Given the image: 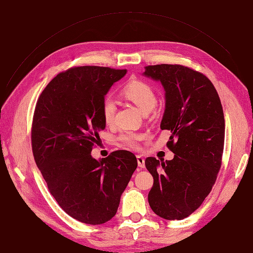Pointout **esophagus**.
Instances as JSON below:
<instances>
[{
    "instance_id": "esophagus-1",
    "label": "esophagus",
    "mask_w": 253,
    "mask_h": 253,
    "mask_svg": "<svg viewBox=\"0 0 253 253\" xmlns=\"http://www.w3.org/2000/svg\"><path fill=\"white\" fill-rule=\"evenodd\" d=\"M137 164H138V167L144 168V158L142 155H137Z\"/></svg>"
}]
</instances>
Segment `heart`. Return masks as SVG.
<instances>
[{"label":"heart","mask_w":253,"mask_h":253,"mask_svg":"<svg viewBox=\"0 0 253 253\" xmlns=\"http://www.w3.org/2000/svg\"><path fill=\"white\" fill-rule=\"evenodd\" d=\"M122 96L133 102L143 114L150 113L156 106L157 98L154 89L147 82L141 80H132L122 88ZM116 113V104L111 98H106L102 104V116L106 125H112ZM143 135L133 131L121 133L119 140L128 147H137L142 139Z\"/></svg>","instance_id":"heart-1"}]
</instances>
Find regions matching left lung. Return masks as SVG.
<instances>
[{
	"label": "left lung",
	"instance_id": "8db88e82",
	"mask_svg": "<svg viewBox=\"0 0 253 253\" xmlns=\"http://www.w3.org/2000/svg\"><path fill=\"white\" fill-rule=\"evenodd\" d=\"M144 76L160 81L166 109L160 128L171 132L172 160L145 159L154 183L148 201L165 219H183L200 207L221 166L225 118L217 91L202 73L178 64L145 66Z\"/></svg>",
	"mask_w": 253,
	"mask_h": 253
}]
</instances>
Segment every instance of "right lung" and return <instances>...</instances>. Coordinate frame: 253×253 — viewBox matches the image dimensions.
<instances>
[{
  "mask_svg": "<svg viewBox=\"0 0 253 253\" xmlns=\"http://www.w3.org/2000/svg\"><path fill=\"white\" fill-rule=\"evenodd\" d=\"M126 70L78 66L60 73L37 101L32 127L35 162L68 215L100 225L117 212L137 168L133 153L115 151L100 160L90 152L105 128L102 104Z\"/></svg>",
  "mask_w": 253,
  "mask_h": 253,
  "instance_id": "1",
  "label": "right lung"
}]
</instances>
